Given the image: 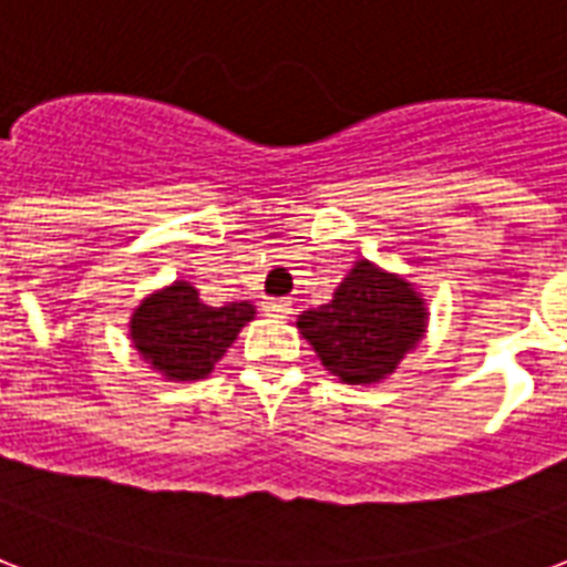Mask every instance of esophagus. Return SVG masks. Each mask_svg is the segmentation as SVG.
Returning <instances> with one entry per match:
<instances>
[{"mask_svg":"<svg viewBox=\"0 0 567 567\" xmlns=\"http://www.w3.org/2000/svg\"><path fill=\"white\" fill-rule=\"evenodd\" d=\"M265 312L276 315V318H282V315L291 312V300H288V297H267Z\"/></svg>","mask_w":567,"mask_h":567,"instance_id":"1","label":"esophagus"}]
</instances>
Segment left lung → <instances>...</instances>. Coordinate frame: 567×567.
Returning a JSON list of instances; mask_svg holds the SVG:
<instances>
[{
  "mask_svg": "<svg viewBox=\"0 0 567 567\" xmlns=\"http://www.w3.org/2000/svg\"><path fill=\"white\" fill-rule=\"evenodd\" d=\"M425 323L422 293L365 258L341 279L330 302L297 318L323 369L353 386L389 378L425 336Z\"/></svg>",
  "mask_w": 567,
  "mask_h": 567,
  "instance_id": "left-lung-1",
  "label": "left lung"
}]
</instances>
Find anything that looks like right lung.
<instances>
[{"label":"right lung","mask_w":567,"mask_h":567,"mask_svg":"<svg viewBox=\"0 0 567 567\" xmlns=\"http://www.w3.org/2000/svg\"><path fill=\"white\" fill-rule=\"evenodd\" d=\"M252 318V302L207 306L193 285L178 279L136 306L130 339L142 360L166 380H202Z\"/></svg>","instance_id":"right-lung-1"}]
</instances>
